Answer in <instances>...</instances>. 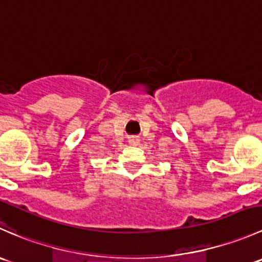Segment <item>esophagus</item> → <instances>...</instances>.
<instances>
[{"label":"esophagus","mask_w":262,"mask_h":262,"mask_svg":"<svg viewBox=\"0 0 262 262\" xmlns=\"http://www.w3.org/2000/svg\"><path fill=\"white\" fill-rule=\"evenodd\" d=\"M128 142H130L131 145H137L139 144V139H137L136 136H131L130 139H128Z\"/></svg>","instance_id":"1"}]
</instances>
